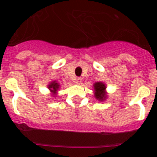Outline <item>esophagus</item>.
<instances>
[{
    "label": "esophagus",
    "mask_w": 157,
    "mask_h": 157,
    "mask_svg": "<svg viewBox=\"0 0 157 157\" xmlns=\"http://www.w3.org/2000/svg\"><path fill=\"white\" fill-rule=\"evenodd\" d=\"M82 78H76V84H78V85H81L82 84Z\"/></svg>",
    "instance_id": "obj_1"
}]
</instances>
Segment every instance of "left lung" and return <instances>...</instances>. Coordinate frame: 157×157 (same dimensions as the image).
I'll return each mask as SVG.
<instances>
[{
	"label": "left lung",
	"instance_id": "8db88e82",
	"mask_svg": "<svg viewBox=\"0 0 157 157\" xmlns=\"http://www.w3.org/2000/svg\"><path fill=\"white\" fill-rule=\"evenodd\" d=\"M107 86L103 82H96L93 84V90H94L95 98L100 102H103L106 100L107 96V91H106Z\"/></svg>",
	"mask_w": 157,
	"mask_h": 157
}]
</instances>
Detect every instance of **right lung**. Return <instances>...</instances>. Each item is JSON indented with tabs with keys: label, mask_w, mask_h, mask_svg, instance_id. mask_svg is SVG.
<instances>
[{
	"label": "right lung",
	"mask_w": 157,
	"mask_h": 157,
	"mask_svg": "<svg viewBox=\"0 0 157 157\" xmlns=\"http://www.w3.org/2000/svg\"><path fill=\"white\" fill-rule=\"evenodd\" d=\"M47 88L49 89V90L50 91V95L52 97H55L57 95V92H58L59 89L61 88V85L59 84L57 81H52L49 83V85L47 86Z\"/></svg>",
	"instance_id": "add662e5"
}]
</instances>
